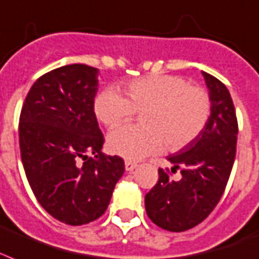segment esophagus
<instances>
[{
  "label": "esophagus",
  "instance_id": "1",
  "mask_svg": "<svg viewBox=\"0 0 259 259\" xmlns=\"http://www.w3.org/2000/svg\"><path fill=\"white\" fill-rule=\"evenodd\" d=\"M136 167H137V163H134V161H130V160H126L125 161V168H126V171H133L134 168H136Z\"/></svg>",
  "mask_w": 259,
  "mask_h": 259
}]
</instances>
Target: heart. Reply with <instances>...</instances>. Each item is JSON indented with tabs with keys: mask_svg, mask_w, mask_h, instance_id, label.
Here are the masks:
<instances>
[{
	"mask_svg": "<svg viewBox=\"0 0 259 259\" xmlns=\"http://www.w3.org/2000/svg\"><path fill=\"white\" fill-rule=\"evenodd\" d=\"M126 96L104 88L94 100V112L108 127L142 112L144 126L122 125L108 134V149L129 160L169 149H182L198 137L208 123L210 99L206 91L190 85L186 78L152 74L125 85Z\"/></svg>",
	"mask_w": 259,
	"mask_h": 259,
	"instance_id": "heart-1",
	"label": "heart"
}]
</instances>
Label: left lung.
Returning a JSON list of instances; mask_svg holds the SVG:
<instances>
[{"mask_svg": "<svg viewBox=\"0 0 259 259\" xmlns=\"http://www.w3.org/2000/svg\"><path fill=\"white\" fill-rule=\"evenodd\" d=\"M210 99V115L193 143L168 156L171 171L181 169V181L159 168V181L145 195L148 217L156 226L182 232L210 214L226 190L234 165L238 119L230 91L216 77L202 72Z\"/></svg>", "mask_w": 259, "mask_h": 259, "instance_id": "left-lung-1", "label": "left lung"}]
</instances>
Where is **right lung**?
Listing matches in <instances>:
<instances>
[{
  "mask_svg": "<svg viewBox=\"0 0 259 259\" xmlns=\"http://www.w3.org/2000/svg\"><path fill=\"white\" fill-rule=\"evenodd\" d=\"M96 92L98 69L61 66L33 82L20 114V153L29 186L43 209L69 226L102 216L125 172L122 157L100 152Z\"/></svg>",
  "mask_w": 259,
  "mask_h": 259,
  "instance_id": "obj_1",
  "label": "right lung"
}]
</instances>
